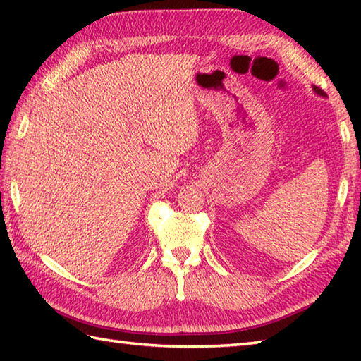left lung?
Returning <instances> with one entry per match:
<instances>
[{
	"label": "left lung",
	"instance_id": "1",
	"mask_svg": "<svg viewBox=\"0 0 361 361\" xmlns=\"http://www.w3.org/2000/svg\"><path fill=\"white\" fill-rule=\"evenodd\" d=\"M313 88H315V91H317V93H318L319 96H326V93H324V90H321L319 87H313Z\"/></svg>",
	"mask_w": 361,
	"mask_h": 361
}]
</instances>
